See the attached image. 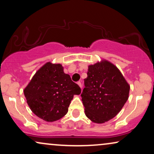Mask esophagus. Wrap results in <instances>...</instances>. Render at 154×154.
Segmentation results:
<instances>
[{
  "label": "esophagus",
  "instance_id": "34e87169",
  "mask_svg": "<svg viewBox=\"0 0 154 154\" xmlns=\"http://www.w3.org/2000/svg\"><path fill=\"white\" fill-rule=\"evenodd\" d=\"M77 84L80 86V87H81V88H82V83H81V82H80V81L77 82Z\"/></svg>",
  "mask_w": 154,
  "mask_h": 154
}]
</instances>
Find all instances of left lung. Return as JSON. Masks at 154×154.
Instances as JSON below:
<instances>
[{"mask_svg": "<svg viewBox=\"0 0 154 154\" xmlns=\"http://www.w3.org/2000/svg\"><path fill=\"white\" fill-rule=\"evenodd\" d=\"M81 94L86 116L102 123L116 116L127 102L130 86L116 66L104 61L88 66Z\"/></svg>", "mask_w": 154, "mask_h": 154, "instance_id": "left-lung-1", "label": "left lung"}]
</instances>
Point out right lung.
Listing matches in <instances>:
<instances>
[{
  "mask_svg": "<svg viewBox=\"0 0 154 154\" xmlns=\"http://www.w3.org/2000/svg\"><path fill=\"white\" fill-rule=\"evenodd\" d=\"M81 89L64 72L60 64L48 62L35 73L24 90L33 113L48 122L57 121L68 112L74 94Z\"/></svg>",
  "mask_w": 154,
  "mask_h": 154,
  "instance_id": "1",
  "label": "right lung"
}]
</instances>
